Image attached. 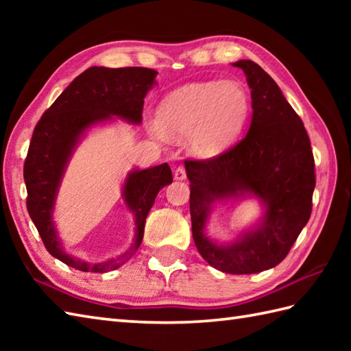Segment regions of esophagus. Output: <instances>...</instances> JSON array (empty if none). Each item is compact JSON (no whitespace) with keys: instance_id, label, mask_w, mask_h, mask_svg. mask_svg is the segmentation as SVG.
<instances>
[{"instance_id":"obj_1","label":"esophagus","mask_w":351,"mask_h":351,"mask_svg":"<svg viewBox=\"0 0 351 351\" xmlns=\"http://www.w3.org/2000/svg\"><path fill=\"white\" fill-rule=\"evenodd\" d=\"M185 178H187V173H185V167H182V166L176 167V170H175V180L184 181Z\"/></svg>"}]
</instances>
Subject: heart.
Instances as JSON below:
<instances>
[{
  "mask_svg": "<svg viewBox=\"0 0 351 351\" xmlns=\"http://www.w3.org/2000/svg\"><path fill=\"white\" fill-rule=\"evenodd\" d=\"M250 98L237 81H206L178 88L158 107L156 137L164 131L190 134L191 151L200 156L225 152L240 137L250 113Z\"/></svg>",
  "mask_w": 351,
  "mask_h": 351,
  "instance_id": "obj_1",
  "label": "heart"
}]
</instances>
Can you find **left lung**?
I'll return each mask as SVG.
<instances>
[{
	"label": "left lung",
	"mask_w": 351,
	"mask_h": 351,
	"mask_svg": "<svg viewBox=\"0 0 351 351\" xmlns=\"http://www.w3.org/2000/svg\"><path fill=\"white\" fill-rule=\"evenodd\" d=\"M247 77L250 128L237 145L208 160H185L191 232L208 264L223 273L252 274L280 264L312 213L315 164L304 125L274 80L252 60L234 63ZM252 192L266 205L259 230L223 248L203 235L214 199Z\"/></svg>",
	"instance_id": "left-lung-1"
}]
</instances>
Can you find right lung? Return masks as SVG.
<instances>
[{
  "label": "right lung",
  "instance_id": "add662e5",
  "mask_svg": "<svg viewBox=\"0 0 351 351\" xmlns=\"http://www.w3.org/2000/svg\"><path fill=\"white\" fill-rule=\"evenodd\" d=\"M156 73L147 68H88L64 88L34 126L24 162L27 210L47 250L80 271L106 273L125 264L140 247L147 213L156 195L164 185L173 181L167 162L128 175L123 196L136 214L137 232L136 241L121 256L87 264L60 247L52 225V208L73 146L88 126L111 116L140 123L145 96L155 83Z\"/></svg>",
  "mask_w": 351,
  "mask_h": 351
}]
</instances>
